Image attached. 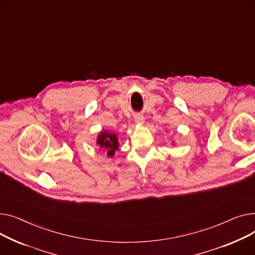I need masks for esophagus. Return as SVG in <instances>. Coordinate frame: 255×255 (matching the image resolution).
<instances>
[{"label": "esophagus", "instance_id": "obj_1", "mask_svg": "<svg viewBox=\"0 0 255 255\" xmlns=\"http://www.w3.org/2000/svg\"><path fill=\"white\" fill-rule=\"evenodd\" d=\"M134 122H136V124L143 125L145 123L144 116L142 114H136V115H134Z\"/></svg>", "mask_w": 255, "mask_h": 255}]
</instances>
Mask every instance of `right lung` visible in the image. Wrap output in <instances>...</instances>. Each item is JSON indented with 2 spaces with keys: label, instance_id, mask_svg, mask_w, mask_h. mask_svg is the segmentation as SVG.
Returning a JSON list of instances; mask_svg holds the SVG:
<instances>
[{
  "label": "right lung",
  "instance_id": "add662e5",
  "mask_svg": "<svg viewBox=\"0 0 255 255\" xmlns=\"http://www.w3.org/2000/svg\"><path fill=\"white\" fill-rule=\"evenodd\" d=\"M97 144L100 146V148L106 151L108 157H112L118 149L117 136L115 133L107 130H103L99 133L97 138Z\"/></svg>",
  "mask_w": 255,
  "mask_h": 255
}]
</instances>
